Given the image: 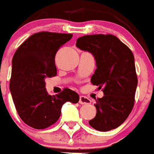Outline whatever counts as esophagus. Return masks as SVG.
I'll use <instances>...</instances> for the list:
<instances>
[{"instance_id": "esophagus-1", "label": "esophagus", "mask_w": 154, "mask_h": 154, "mask_svg": "<svg viewBox=\"0 0 154 154\" xmlns=\"http://www.w3.org/2000/svg\"><path fill=\"white\" fill-rule=\"evenodd\" d=\"M90 100H89L88 97L84 96V95H80L79 96V103L80 104H89L90 103Z\"/></svg>"}]
</instances>
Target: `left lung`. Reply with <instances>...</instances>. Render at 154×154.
<instances>
[{"instance_id": "obj_1", "label": "left lung", "mask_w": 154, "mask_h": 154, "mask_svg": "<svg viewBox=\"0 0 154 154\" xmlns=\"http://www.w3.org/2000/svg\"><path fill=\"white\" fill-rule=\"evenodd\" d=\"M76 46L94 56L97 68L91 83L103 87L104 94L96 100V115L89 125L102 132L114 129L127 119L134 105L138 85L134 56L113 35H84L77 39Z\"/></svg>"}]
</instances>
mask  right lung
<instances>
[{
    "label": "right lung",
    "instance_id": "obj_1",
    "mask_svg": "<svg viewBox=\"0 0 154 154\" xmlns=\"http://www.w3.org/2000/svg\"><path fill=\"white\" fill-rule=\"evenodd\" d=\"M72 36L38 32L25 40L13 56L10 90L20 119L34 128L50 127L59 119L64 103L79 102V94L68 88L59 94H48L45 81L56 75L55 54Z\"/></svg>",
    "mask_w": 154,
    "mask_h": 154
}]
</instances>
